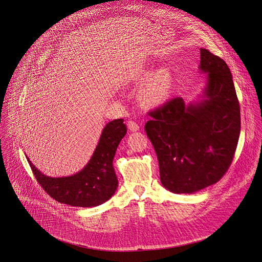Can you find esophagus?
Instances as JSON below:
<instances>
[{
  "label": "esophagus",
  "mask_w": 262,
  "mask_h": 262,
  "mask_svg": "<svg viewBox=\"0 0 262 262\" xmlns=\"http://www.w3.org/2000/svg\"><path fill=\"white\" fill-rule=\"evenodd\" d=\"M128 128H129V130L132 131V132H135V131H138V130H139L138 124L135 123V122H133V121H129V122H128Z\"/></svg>",
  "instance_id": "1"
}]
</instances>
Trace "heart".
<instances>
[{
	"mask_svg": "<svg viewBox=\"0 0 262 262\" xmlns=\"http://www.w3.org/2000/svg\"><path fill=\"white\" fill-rule=\"evenodd\" d=\"M172 87V75L167 67H162L152 77L146 87L141 91L142 101L148 105H156L163 102L170 94Z\"/></svg>",
	"mask_w": 262,
	"mask_h": 262,
	"instance_id": "heart-1",
	"label": "heart"
}]
</instances>
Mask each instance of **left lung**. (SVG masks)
<instances>
[{
    "label": "left lung",
    "instance_id": "1",
    "mask_svg": "<svg viewBox=\"0 0 262 262\" xmlns=\"http://www.w3.org/2000/svg\"><path fill=\"white\" fill-rule=\"evenodd\" d=\"M199 70L206 86L199 102L172 98L149 112L144 130L156 152L162 185L173 193H193L225 175L237 147L241 109L230 69L201 49Z\"/></svg>",
    "mask_w": 262,
    "mask_h": 262
}]
</instances>
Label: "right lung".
Instances as JSON below:
<instances>
[{
    "label": "right lung",
    "mask_w": 262,
    "mask_h": 262,
    "mask_svg": "<svg viewBox=\"0 0 262 262\" xmlns=\"http://www.w3.org/2000/svg\"><path fill=\"white\" fill-rule=\"evenodd\" d=\"M127 133L123 119L109 122L87 163L75 175L52 178L43 175L26 156L39 185L57 202L77 207H95L108 201L118 188L112 165L119 143Z\"/></svg>",
    "instance_id": "1"
}]
</instances>
